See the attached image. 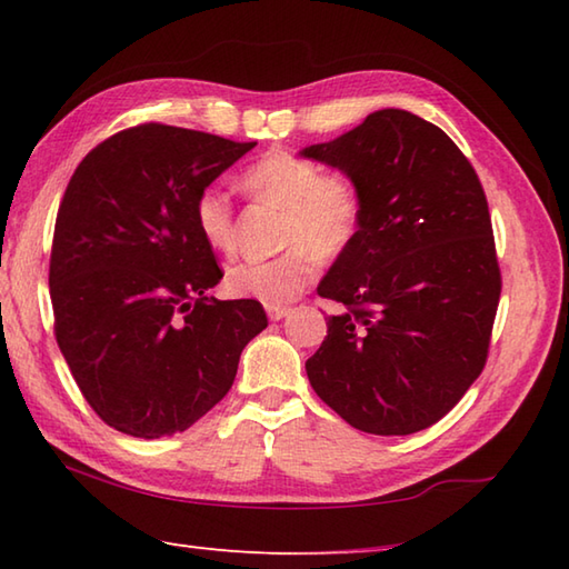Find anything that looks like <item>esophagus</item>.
<instances>
[{"label": "esophagus", "mask_w": 569, "mask_h": 569, "mask_svg": "<svg viewBox=\"0 0 569 569\" xmlns=\"http://www.w3.org/2000/svg\"><path fill=\"white\" fill-rule=\"evenodd\" d=\"M289 307H268V317L272 319V321H280V319H284L287 315H289Z\"/></svg>", "instance_id": "obj_1"}]
</instances>
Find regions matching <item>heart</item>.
Here are the masks:
<instances>
[{
  "mask_svg": "<svg viewBox=\"0 0 569 569\" xmlns=\"http://www.w3.org/2000/svg\"><path fill=\"white\" fill-rule=\"evenodd\" d=\"M254 199L284 211L280 246L270 260H242L228 270L230 295L260 299L270 307L292 301L319 270V258H339L361 228V196L343 173H323L315 161L270 152L242 173ZM193 223L213 250L236 246V218L228 196L208 187L193 203Z\"/></svg>",
  "mask_w": 569,
  "mask_h": 569,
  "instance_id": "obj_1",
  "label": "heart"
}]
</instances>
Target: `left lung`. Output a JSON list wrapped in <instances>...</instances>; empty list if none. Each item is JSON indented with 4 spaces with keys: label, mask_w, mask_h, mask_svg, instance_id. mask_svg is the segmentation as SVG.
Returning a JSON list of instances; mask_svg holds the SVG:
<instances>
[{
    "label": "left lung",
    "mask_w": 569,
    "mask_h": 569,
    "mask_svg": "<svg viewBox=\"0 0 569 569\" xmlns=\"http://www.w3.org/2000/svg\"><path fill=\"white\" fill-rule=\"evenodd\" d=\"M299 154L361 196L353 246L317 287L346 311L307 361L311 388L356 430L420 432L489 356L501 270L481 181L437 124L396 108Z\"/></svg>",
    "instance_id": "obj_1"
}]
</instances>
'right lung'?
<instances>
[{
    "label": "right lung",
    "mask_w": 569,
    "mask_h": 569,
    "mask_svg": "<svg viewBox=\"0 0 569 569\" xmlns=\"http://www.w3.org/2000/svg\"><path fill=\"white\" fill-rule=\"evenodd\" d=\"M254 144L149 122L98 144L68 181L49 270L56 341L118 432L189 430L268 327L260 301L206 295L223 272L193 223L199 193Z\"/></svg>",
    "instance_id": "obj_1"
}]
</instances>
